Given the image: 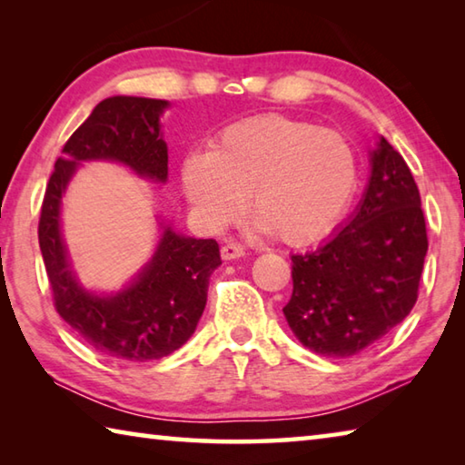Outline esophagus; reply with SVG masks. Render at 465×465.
Returning <instances> with one entry per match:
<instances>
[{"instance_id": "1", "label": "esophagus", "mask_w": 465, "mask_h": 465, "mask_svg": "<svg viewBox=\"0 0 465 465\" xmlns=\"http://www.w3.org/2000/svg\"><path fill=\"white\" fill-rule=\"evenodd\" d=\"M246 254V248L238 242H227L225 246H222V258L223 261H233V258H242Z\"/></svg>"}]
</instances>
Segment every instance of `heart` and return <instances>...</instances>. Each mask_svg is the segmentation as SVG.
Wrapping results in <instances>:
<instances>
[{
    "label": "heart",
    "instance_id": "b5f03b06",
    "mask_svg": "<svg viewBox=\"0 0 465 465\" xmlns=\"http://www.w3.org/2000/svg\"><path fill=\"white\" fill-rule=\"evenodd\" d=\"M180 180L196 217L209 230L250 211L285 243H305L332 230L355 196L357 153L341 133L262 114L227 124L209 149H193Z\"/></svg>",
    "mask_w": 465,
    "mask_h": 465
}]
</instances>
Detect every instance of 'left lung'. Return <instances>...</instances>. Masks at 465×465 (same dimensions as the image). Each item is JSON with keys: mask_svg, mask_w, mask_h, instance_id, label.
I'll use <instances>...</instances> for the list:
<instances>
[{"mask_svg": "<svg viewBox=\"0 0 465 465\" xmlns=\"http://www.w3.org/2000/svg\"><path fill=\"white\" fill-rule=\"evenodd\" d=\"M427 250L419 186L381 137L355 215L320 248L291 256L289 328L322 357H352L380 342L414 308Z\"/></svg>", "mask_w": 465, "mask_h": 465, "instance_id": "left-lung-1", "label": "left lung"}]
</instances>
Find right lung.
I'll use <instances>...</instances> for the list:
<instances>
[{"instance_id": "obj_1", "label": "right lung", "mask_w": 465, "mask_h": 465, "mask_svg": "<svg viewBox=\"0 0 465 465\" xmlns=\"http://www.w3.org/2000/svg\"><path fill=\"white\" fill-rule=\"evenodd\" d=\"M166 100L113 96L77 129L46 184L38 243L54 310L102 355L131 363L168 357L193 336L207 303L209 277L222 264L215 240L186 238L163 227L152 261L127 289L96 295L77 282L61 238V196L82 162L110 160L166 183L168 145L160 133Z\"/></svg>"}]
</instances>
